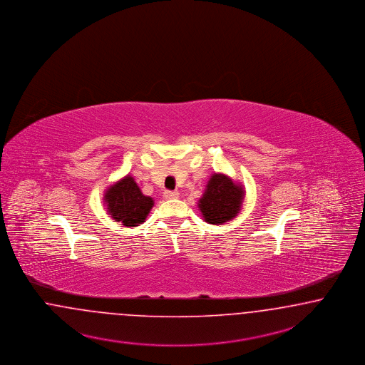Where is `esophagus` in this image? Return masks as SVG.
Listing matches in <instances>:
<instances>
[{
	"mask_svg": "<svg viewBox=\"0 0 365 365\" xmlns=\"http://www.w3.org/2000/svg\"><path fill=\"white\" fill-rule=\"evenodd\" d=\"M163 197L165 200H176L179 197V192L178 191H164Z\"/></svg>",
	"mask_w": 365,
	"mask_h": 365,
	"instance_id": "esophagus-1",
	"label": "esophagus"
}]
</instances>
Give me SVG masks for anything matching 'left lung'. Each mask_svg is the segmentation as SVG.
Masks as SVG:
<instances>
[{
	"instance_id": "8db88e82",
	"label": "left lung",
	"mask_w": 365,
	"mask_h": 365,
	"mask_svg": "<svg viewBox=\"0 0 365 365\" xmlns=\"http://www.w3.org/2000/svg\"><path fill=\"white\" fill-rule=\"evenodd\" d=\"M245 190L229 176L215 173L210 176L198 207L207 224L221 225L233 220L241 210Z\"/></svg>"
}]
</instances>
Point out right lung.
Instances as JSON below:
<instances>
[{
    "instance_id": "add662e5",
    "label": "right lung",
    "mask_w": 365,
    "mask_h": 365,
    "mask_svg": "<svg viewBox=\"0 0 365 365\" xmlns=\"http://www.w3.org/2000/svg\"><path fill=\"white\" fill-rule=\"evenodd\" d=\"M103 202L114 221L126 227L141 225L153 207V200L141 192L130 175L121 178L105 190Z\"/></svg>"
}]
</instances>
